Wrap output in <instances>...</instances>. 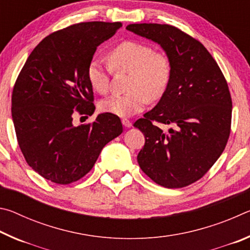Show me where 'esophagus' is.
Listing matches in <instances>:
<instances>
[{
    "label": "esophagus",
    "instance_id": "34e87169",
    "mask_svg": "<svg viewBox=\"0 0 250 250\" xmlns=\"http://www.w3.org/2000/svg\"><path fill=\"white\" fill-rule=\"evenodd\" d=\"M121 122H122V125L125 126V128H131V126H132V122L128 119H122Z\"/></svg>",
    "mask_w": 250,
    "mask_h": 250
}]
</instances>
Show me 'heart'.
<instances>
[{"label": "heart", "instance_id": "heart-1", "mask_svg": "<svg viewBox=\"0 0 250 250\" xmlns=\"http://www.w3.org/2000/svg\"><path fill=\"white\" fill-rule=\"evenodd\" d=\"M108 58L113 69L130 73V91L101 100L99 109L103 112L117 117L137 115L145 110L149 99L161 98L170 83V59L162 53H154L149 45L134 41L122 42L110 50ZM87 79L92 90L104 95L109 88V68L98 59H92L87 67Z\"/></svg>", "mask_w": 250, "mask_h": 250}]
</instances>
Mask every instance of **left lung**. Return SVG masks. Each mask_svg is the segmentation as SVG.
<instances>
[{
    "mask_svg": "<svg viewBox=\"0 0 250 250\" xmlns=\"http://www.w3.org/2000/svg\"><path fill=\"white\" fill-rule=\"evenodd\" d=\"M125 28L159 44L172 67L159 103L133 125L146 137L138 163L156 184L184 188L213 167L229 138L231 98L225 77L203 44L179 28L151 23ZM153 122L171 128L164 131Z\"/></svg>",
    "mask_w": 250,
    "mask_h": 250,
    "instance_id": "8db88e82",
    "label": "left lung"
}]
</instances>
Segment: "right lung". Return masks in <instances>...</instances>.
Masks as SVG:
<instances>
[{"label":"right lung","mask_w":250,"mask_h":250,"mask_svg":"<svg viewBox=\"0 0 250 250\" xmlns=\"http://www.w3.org/2000/svg\"><path fill=\"white\" fill-rule=\"evenodd\" d=\"M122 24L86 22L50 34L34 48L12 95L19 146L34 171L56 184L82 179L101 150L122 133L119 117L100 113L89 125L75 126L74 112H95L87 67L97 47Z\"/></svg>","instance_id":"obj_1"}]
</instances>
